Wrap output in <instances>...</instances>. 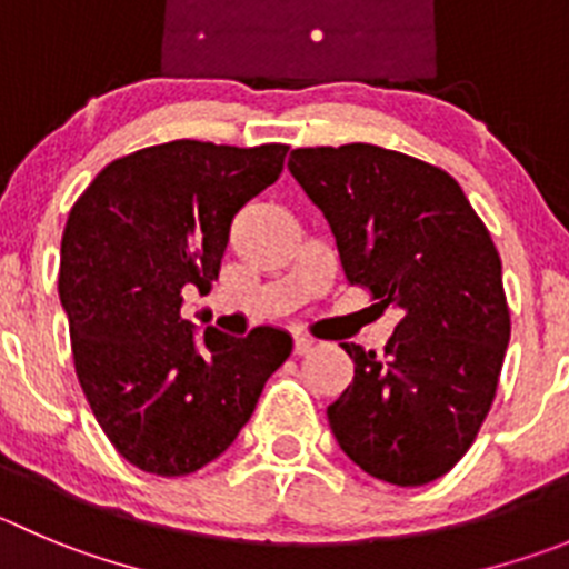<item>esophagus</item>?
I'll list each match as a JSON object with an SVG mask.
<instances>
[{
	"label": "esophagus",
	"instance_id": "esophagus-1",
	"mask_svg": "<svg viewBox=\"0 0 569 569\" xmlns=\"http://www.w3.org/2000/svg\"><path fill=\"white\" fill-rule=\"evenodd\" d=\"M311 348H315V339L297 333V337H295V353H297V357H302V353H309Z\"/></svg>",
	"mask_w": 569,
	"mask_h": 569
}]
</instances>
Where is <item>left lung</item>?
Listing matches in <instances>:
<instances>
[{
    "mask_svg": "<svg viewBox=\"0 0 569 569\" xmlns=\"http://www.w3.org/2000/svg\"><path fill=\"white\" fill-rule=\"evenodd\" d=\"M289 171L326 216L348 283L401 311L381 357L342 342L353 381L328 407L333 438L376 480H438L480 432L511 339L491 236L449 173L407 153L297 148Z\"/></svg>",
    "mask_w": 569,
    "mask_h": 569,
    "instance_id": "8db88e82",
    "label": "left lung"
}]
</instances>
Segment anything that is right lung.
Masks as SVG:
<instances>
[{
	"mask_svg": "<svg viewBox=\"0 0 569 569\" xmlns=\"http://www.w3.org/2000/svg\"><path fill=\"white\" fill-rule=\"evenodd\" d=\"M286 151L162 142L106 164L69 210L58 297L76 373L137 469L182 477L224 455L291 353L283 328L238 339L182 317L184 289L219 280L236 212L278 182Z\"/></svg>",
	"mask_w": 569,
	"mask_h": 569,
	"instance_id": "1",
	"label": "right lung"
}]
</instances>
